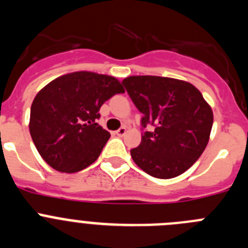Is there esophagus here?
Segmentation results:
<instances>
[{"label":"esophagus","mask_w":248,"mask_h":248,"mask_svg":"<svg viewBox=\"0 0 248 248\" xmlns=\"http://www.w3.org/2000/svg\"><path fill=\"white\" fill-rule=\"evenodd\" d=\"M125 133H126V128H125V126H122V128H119L117 131H115V134L119 135V137H123V135L125 134Z\"/></svg>","instance_id":"esophagus-1"}]
</instances>
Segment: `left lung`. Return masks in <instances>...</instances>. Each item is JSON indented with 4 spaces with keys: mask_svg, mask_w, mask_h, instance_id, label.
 <instances>
[{
    "mask_svg": "<svg viewBox=\"0 0 248 248\" xmlns=\"http://www.w3.org/2000/svg\"><path fill=\"white\" fill-rule=\"evenodd\" d=\"M140 113L141 143L131 149L134 163L157 179H171L191 168L209 143L214 114L196 87L185 80L131 76L123 80Z\"/></svg>",
    "mask_w": 248,
    "mask_h": 248,
    "instance_id": "left-lung-1",
    "label": "left lung"
}]
</instances>
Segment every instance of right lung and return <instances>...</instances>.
I'll return each mask as SVG.
<instances>
[{
  "label": "right lung",
  "mask_w": 248,
  "mask_h": 248,
  "mask_svg": "<svg viewBox=\"0 0 248 248\" xmlns=\"http://www.w3.org/2000/svg\"><path fill=\"white\" fill-rule=\"evenodd\" d=\"M117 93H124L117 78L85 71L58 77L37 93L30 133L50 168L72 174L98 159L110 134L95 122L100 107Z\"/></svg>",
  "instance_id": "obj_1"
}]
</instances>
